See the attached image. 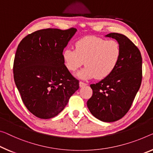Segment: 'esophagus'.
Listing matches in <instances>:
<instances>
[{"mask_svg":"<svg viewBox=\"0 0 153 153\" xmlns=\"http://www.w3.org/2000/svg\"><path fill=\"white\" fill-rule=\"evenodd\" d=\"M87 85H88V84L85 83H83V82H82V81L79 82V86L81 87V88H83V87H84V86H86Z\"/></svg>","mask_w":153,"mask_h":153,"instance_id":"1","label":"esophagus"}]
</instances>
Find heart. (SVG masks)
Here are the masks:
<instances>
[{"instance_id": "heart-1", "label": "heart", "mask_w": 153, "mask_h": 153, "mask_svg": "<svg viewBox=\"0 0 153 153\" xmlns=\"http://www.w3.org/2000/svg\"><path fill=\"white\" fill-rule=\"evenodd\" d=\"M66 68L75 72L85 65L80 78L106 79L116 69L121 57V47L115 40L96 36H86L75 43V49L68 48L62 53Z\"/></svg>"}]
</instances>
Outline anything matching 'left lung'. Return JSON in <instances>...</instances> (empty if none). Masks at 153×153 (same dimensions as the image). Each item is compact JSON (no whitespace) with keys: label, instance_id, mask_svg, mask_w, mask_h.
<instances>
[{"label":"left lung","instance_id":"left-lung-1","mask_svg":"<svg viewBox=\"0 0 153 153\" xmlns=\"http://www.w3.org/2000/svg\"><path fill=\"white\" fill-rule=\"evenodd\" d=\"M121 47V57L114 71L96 84H91V97L87 102L91 114L102 122L111 123L125 116L132 105L142 79L140 51L127 37L111 33Z\"/></svg>","mask_w":153,"mask_h":153}]
</instances>
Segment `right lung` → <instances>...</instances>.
Here are the masks:
<instances>
[{
  "mask_svg": "<svg viewBox=\"0 0 153 153\" xmlns=\"http://www.w3.org/2000/svg\"><path fill=\"white\" fill-rule=\"evenodd\" d=\"M75 28L41 29L30 33L18 46L13 78L27 109L41 119H50L64 109L79 88L63 60V49Z\"/></svg>",
  "mask_w": 153,
  "mask_h": 153,
  "instance_id": "1",
  "label": "right lung"
}]
</instances>
